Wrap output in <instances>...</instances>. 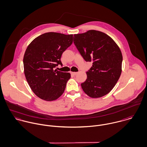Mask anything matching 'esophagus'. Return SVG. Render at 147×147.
<instances>
[{
    "instance_id": "obj_1",
    "label": "esophagus",
    "mask_w": 147,
    "mask_h": 147,
    "mask_svg": "<svg viewBox=\"0 0 147 147\" xmlns=\"http://www.w3.org/2000/svg\"><path fill=\"white\" fill-rule=\"evenodd\" d=\"M70 73L72 75H74V76H76L78 74V72H70Z\"/></svg>"
}]
</instances>
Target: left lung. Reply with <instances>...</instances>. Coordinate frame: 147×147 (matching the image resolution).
Returning a JSON list of instances; mask_svg holds the SVG:
<instances>
[{
	"mask_svg": "<svg viewBox=\"0 0 147 147\" xmlns=\"http://www.w3.org/2000/svg\"><path fill=\"white\" fill-rule=\"evenodd\" d=\"M74 43L86 61L92 62L81 87L92 98L109 93L121 73L123 56L117 43L107 34L96 30L74 34Z\"/></svg>",
	"mask_w": 147,
	"mask_h": 147,
	"instance_id": "8db88e82",
	"label": "left lung"
}]
</instances>
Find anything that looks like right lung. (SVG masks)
<instances>
[{"mask_svg": "<svg viewBox=\"0 0 147 147\" xmlns=\"http://www.w3.org/2000/svg\"><path fill=\"white\" fill-rule=\"evenodd\" d=\"M72 42L73 34L48 32L35 38L27 47L24 72L31 90L40 99L53 101L63 93L71 75L54 68L62 65V54Z\"/></svg>", "mask_w": 147, "mask_h": 147, "instance_id": "right-lung-1", "label": "right lung"}]
</instances>
